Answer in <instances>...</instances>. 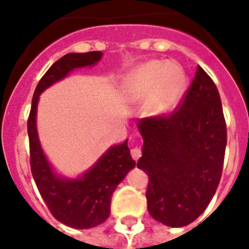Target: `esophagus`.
<instances>
[{
  "instance_id": "34e87169",
  "label": "esophagus",
  "mask_w": 249,
  "mask_h": 249,
  "mask_svg": "<svg viewBox=\"0 0 249 249\" xmlns=\"http://www.w3.org/2000/svg\"><path fill=\"white\" fill-rule=\"evenodd\" d=\"M130 154H132V158L134 160H138L142 156V151H141V148L138 146H134V147L130 150Z\"/></svg>"
}]
</instances>
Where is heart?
Segmentation results:
<instances>
[{
  "label": "heart",
  "instance_id": "1",
  "mask_svg": "<svg viewBox=\"0 0 249 249\" xmlns=\"http://www.w3.org/2000/svg\"><path fill=\"white\" fill-rule=\"evenodd\" d=\"M185 89L186 75L178 64L150 60L129 73L123 94L130 103H146V112L158 116L170 112L181 101Z\"/></svg>",
  "mask_w": 249,
  "mask_h": 249
}]
</instances>
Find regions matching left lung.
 <instances>
[{
  "instance_id": "1",
  "label": "left lung",
  "mask_w": 249,
  "mask_h": 249,
  "mask_svg": "<svg viewBox=\"0 0 249 249\" xmlns=\"http://www.w3.org/2000/svg\"><path fill=\"white\" fill-rule=\"evenodd\" d=\"M143 138L137 166L148 176L147 208L170 228L195 221L220 183L228 141L220 94L197 66L181 106L169 115L141 119Z\"/></svg>"
}]
</instances>
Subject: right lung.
<instances>
[{
  "mask_svg": "<svg viewBox=\"0 0 249 249\" xmlns=\"http://www.w3.org/2000/svg\"><path fill=\"white\" fill-rule=\"evenodd\" d=\"M101 52L70 53L58 59L37 84L28 117L29 156L33 179L49 211L62 224L75 229L94 228L105 222L111 213V196L129 170L136 166L128 141L115 144L77 178H64L54 172L41 148L36 126L40 94L70 72L97 64Z\"/></svg>",
  "mask_w": 249,
  "mask_h": 249,
  "instance_id": "add662e5",
  "label": "right lung"
}]
</instances>
